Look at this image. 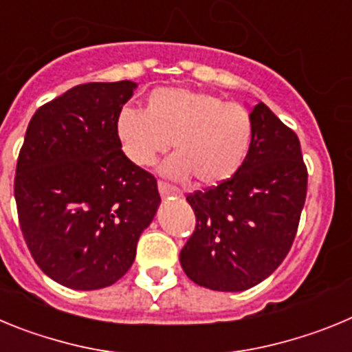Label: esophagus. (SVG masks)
Returning <instances> with one entry per match:
<instances>
[{"label":"esophagus","mask_w":352,"mask_h":352,"mask_svg":"<svg viewBox=\"0 0 352 352\" xmlns=\"http://www.w3.org/2000/svg\"><path fill=\"white\" fill-rule=\"evenodd\" d=\"M158 192H160L162 197H173V195L179 197V195H182V192H179L176 186L169 185V183L166 182H158Z\"/></svg>","instance_id":"1"}]
</instances>
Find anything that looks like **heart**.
Masks as SVG:
<instances>
[{"label": "heart", "mask_w": 352, "mask_h": 352, "mask_svg": "<svg viewBox=\"0 0 352 352\" xmlns=\"http://www.w3.org/2000/svg\"><path fill=\"white\" fill-rule=\"evenodd\" d=\"M116 135L125 157L149 167L173 144L174 155L162 173L217 186L231 179L247 160L254 121L243 105L185 88H158L144 111L125 107L116 118Z\"/></svg>", "instance_id": "1"}]
</instances>
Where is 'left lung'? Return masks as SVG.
<instances>
[{
	"label": "left lung",
	"instance_id": "8db88e82",
	"mask_svg": "<svg viewBox=\"0 0 352 352\" xmlns=\"http://www.w3.org/2000/svg\"><path fill=\"white\" fill-rule=\"evenodd\" d=\"M254 139L231 179L186 195L195 231L179 252L183 272L213 291H245L268 278L291 250L309 173L300 139L263 102Z\"/></svg>",
	"mask_w": 352,
	"mask_h": 352
}]
</instances>
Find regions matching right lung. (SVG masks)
I'll return each instance as SVG.
<instances>
[{
  "instance_id": "obj_1",
  "label": "right lung",
  "mask_w": 352,
  "mask_h": 352,
  "mask_svg": "<svg viewBox=\"0 0 352 352\" xmlns=\"http://www.w3.org/2000/svg\"><path fill=\"white\" fill-rule=\"evenodd\" d=\"M138 84L88 82L36 109L14 195L40 270L70 289L113 285L135 259L160 204L157 179L121 151L116 118Z\"/></svg>"
}]
</instances>
